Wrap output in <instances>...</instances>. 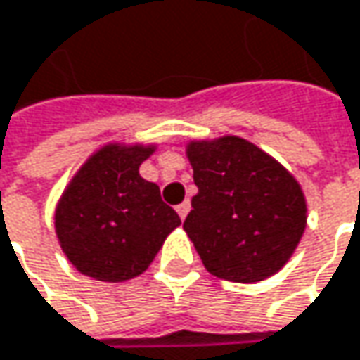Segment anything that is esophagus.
<instances>
[{
    "mask_svg": "<svg viewBox=\"0 0 360 360\" xmlns=\"http://www.w3.org/2000/svg\"><path fill=\"white\" fill-rule=\"evenodd\" d=\"M176 211H178V215H180V219H184V217L188 215V211H191V202H188V201L180 202V205L176 207Z\"/></svg>",
    "mask_w": 360,
    "mask_h": 360,
    "instance_id": "1",
    "label": "esophagus"
}]
</instances>
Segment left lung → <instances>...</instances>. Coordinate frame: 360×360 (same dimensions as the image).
I'll use <instances>...</instances> for the list:
<instances>
[{
  "label": "left lung",
  "mask_w": 360,
  "mask_h": 360,
  "mask_svg": "<svg viewBox=\"0 0 360 360\" xmlns=\"http://www.w3.org/2000/svg\"><path fill=\"white\" fill-rule=\"evenodd\" d=\"M186 158L199 193L184 219L205 269L255 284L278 274L307 228V199L292 174L247 139H193Z\"/></svg>",
  "instance_id": "1"
}]
</instances>
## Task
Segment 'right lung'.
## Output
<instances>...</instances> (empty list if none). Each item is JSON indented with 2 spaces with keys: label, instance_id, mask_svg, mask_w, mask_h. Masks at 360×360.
<instances>
[{
  "label": "right lung",
  "instance_id": "obj_1",
  "mask_svg": "<svg viewBox=\"0 0 360 360\" xmlns=\"http://www.w3.org/2000/svg\"><path fill=\"white\" fill-rule=\"evenodd\" d=\"M155 143L112 141L76 169L58 199L53 226L68 261L99 282H126L153 263L182 224L139 167Z\"/></svg>",
  "mask_w": 360,
  "mask_h": 360
}]
</instances>
